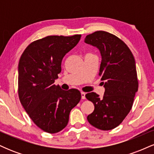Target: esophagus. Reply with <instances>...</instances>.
I'll return each instance as SVG.
<instances>
[{
  "label": "esophagus",
  "mask_w": 154,
  "mask_h": 154,
  "mask_svg": "<svg viewBox=\"0 0 154 154\" xmlns=\"http://www.w3.org/2000/svg\"><path fill=\"white\" fill-rule=\"evenodd\" d=\"M81 96H82V99H85V93L81 92Z\"/></svg>",
  "instance_id": "obj_1"
}]
</instances>
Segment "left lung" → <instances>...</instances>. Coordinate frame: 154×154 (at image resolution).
<instances>
[{
	"label": "left lung",
	"mask_w": 154,
	"mask_h": 154,
	"mask_svg": "<svg viewBox=\"0 0 154 154\" xmlns=\"http://www.w3.org/2000/svg\"><path fill=\"white\" fill-rule=\"evenodd\" d=\"M85 42L99 49L102 59L98 75L105 87L102 98L93 92L85 95L95 106L88 121L99 130H112L131 110L138 89L135 59L121 39L107 32H95L87 35Z\"/></svg>",
	"instance_id": "8db88e82"
}]
</instances>
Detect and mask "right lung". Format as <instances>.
Instances as JSON below:
<instances>
[{
  "label": "right lung",
  "instance_id": "obj_1",
  "mask_svg": "<svg viewBox=\"0 0 154 154\" xmlns=\"http://www.w3.org/2000/svg\"><path fill=\"white\" fill-rule=\"evenodd\" d=\"M81 35H51L35 40L21 56L18 68L19 100L39 128L48 133L62 130L70 111L81 99L77 89L54 85L63 56L76 46Z\"/></svg>",
  "mask_w": 154,
  "mask_h": 154
}]
</instances>
